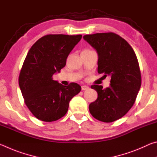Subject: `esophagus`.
<instances>
[{
	"label": "esophagus",
	"instance_id": "34e87169",
	"mask_svg": "<svg viewBox=\"0 0 157 157\" xmlns=\"http://www.w3.org/2000/svg\"><path fill=\"white\" fill-rule=\"evenodd\" d=\"M89 89V87L88 86H86V85H83V86H82V91H85V90H88Z\"/></svg>",
	"mask_w": 157,
	"mask_h": 157
}]
</instances>
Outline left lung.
<instances>
[{
  "mask_svg": "<svg viewBox=\"0 0 157 157\" xmlns=\"http://www.w3.org/2000/svg\"><path fill=\"white\" fill-rule=\"evenodd\" d=\"M83 38L98 52V73L111 77L107 88L91 86L98 98L89 105V111L97 120L111 123L125 115L134 104L141 85L139 62L131 46L115 33L86 34Z\"/></svg>",
  "mask_w": 157,
  "mask_h": 157,
  "instance_id": "obj_1",
  "label": "left lung"
}]
</instances>
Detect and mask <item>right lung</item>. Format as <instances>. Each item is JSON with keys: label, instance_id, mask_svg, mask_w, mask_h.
<instances>
[{"label": "right lung", "instance_id": "1", "mask_svg": "<svg viewBox=\"0 0 157 157\" xmlns=\"http://www.w3.org/2000/svg\"><path fill=\"white\" fill-rule=\"evenodd\" d=\"M81 34H48L37 40L28 52L21 68L18 84L31 113L44 122H52L67 112L69 102L81 86L73 82L63 86L52 75L64 67Z\"/></svg>", "mask_w": 157, "mask_h": 157}]
</instances>
